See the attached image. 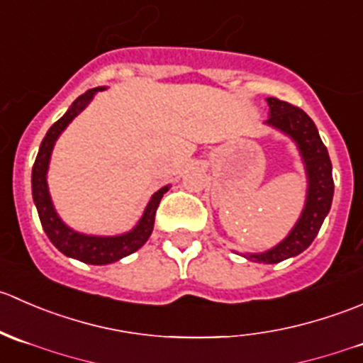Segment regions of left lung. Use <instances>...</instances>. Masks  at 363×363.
Instances as JSON below:
<instances>
[{"label":"left lung","instance_id":"8db88e82","mask_svg":"<svg viewBox=\"0 0 363 363\" xmlns=\"http://www.w3.org/2000/svg\"><path fill=\"white\" fill-rule=\"evenodd\" d=\"M267 104H269L270 116L265 124L283 131L295 142L306 164L307 184H309L302 214L286 239L281 240L272 250L247 256L252 262L279 263L307 250L318 235L334 199V179H332L330 156L321 142L313 119L302 108L294 107L288 101L267 98Z\"/></svg>","mask_w":363,"mask_h":363}]
</instances>
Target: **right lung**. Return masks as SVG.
Masks as SVG:
<instances>
[{
	"instance_id": "1",
	"label": "right lung",
	"mask_w": 363,
	"mask_h": 363,
	"mask_svg": "<svg viewBox=\"0 0 363 363\" xmlns=\"http://www.w3.org/2000/svg\"><path fill=\"white\" fill-rule=\"evenodd\" d=\"M104 89L105 87H94V89H89L84 94H80L73 101L67 113L49 128L47 135L43 137L42 144H40L38 155H36L31 174L33 200H35L36 211H38L40 216V223H42L49 240L63 255L69 256V258L80 259L84 263H91V265H107V263L117 262V259L140 250L147 242L149 237H151L152 228H155L156 208H158L164 193L168 191V186L158 189L151 196V200H149L138 225L131 232L123 233V235H86V233L75 232V230H72L61 221L56 208H54L52 200H50L49 186H47V170H49L50 155H52V149L57 137L63 133L65 128L89 105V101L93 100L98 91Z\"/></svg>"
}]
</instances>
